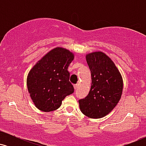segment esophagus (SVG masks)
Segmentation results:
<instances>
[{"label":"esophagus","mask_w":146,"mask_h":146,"mask_svg":"<svg viewBox=\"0 0 146 146\" xmlns=\"http://www.w3.org/2000/svg\"><path fill=\"white\" fill-rule=\"evenodd\" d=\"M73 86H74L75 90H77V89H78V84H76L73 85Z\"/></svg>","instance_id":"34e87169"}]
</instances>
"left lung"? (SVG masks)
I'll use <instances>...</instances> for the list:
<instances>
[{"label":"left lung","instance_id":"left-lung-1","mask_svg":"<svg viewBox=\"0 0 146 146\" xmlns=\"http://www.w3.org/2000/svg\"><path fill=\"white\" fill-rule=\"evenodd\" d=\"M92 84L88 95L79 100L82 113L99 119L108 115L116 106L123 90V80L111 59L102 52L86 55Z\"/></svg>","mask_w":146,"mask_h":146}]
</instances>
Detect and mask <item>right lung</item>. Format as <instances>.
Wrapping results in <instances>:
<instances>
[{
  "instance_id": "right-lung-1",
  "label": "right lung",
  "mask_w": 146,
  "mask_h": 146,
  "mask_svg": "<svg viewBox=\"0 0 146 146\" xmlns=\"http://www.w3.org/2000/svg\"><path fill=\"white\" fill-rule=\"evenodd\" d=\"M74 55L61 47L46 53L29 71L27 85L30 97L39 110H56L62 100L74 92L68 67Z\"/></svg>"
}]
</instances>
